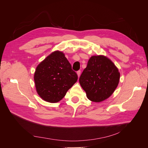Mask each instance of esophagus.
Instances as JSON below:
<instances>
[{
    "label": "esophagus",
    "mask_w": 148,
    "mask_h": 148,
    "mask_svg": "<svg viewBox=\"0 0 148 148\" xmlns=\"http://www.w3.org/2000/svg\"><path fill=\"white\" fill-rule=\"evenodd\" d=\"M77 75H78V78L79 77V76H80V75H81V71L80 70H78L77 72Z\"/></svg>",
    "instance_id": "34e87169"
}]
</instances>
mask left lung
<instances>
[{
	"instance_id": "left-lung-1",
	"label": "left lung",
	"mask_w": 148,
	"mask_h": 148,
	"mask_svg": "<svg viewBox=\"0 0 148 148\" xmlns=\"http://www.w3.org/2000/svg\"><path fill=\"white\" fill-rule=\"evenodd\" d=\"M120 72L106 56H93L80 76L79 82L89 100L100 102L107 99L117 88Z\"/></svg>"
}]
</instances>
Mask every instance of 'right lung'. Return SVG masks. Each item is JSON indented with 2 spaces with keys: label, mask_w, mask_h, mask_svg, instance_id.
<instances>
[{
  "label": "right lung",
  "mask_w": 148,
  "mask_h": 148,
  "mask_svg": "<svg viewBox=\"0 0 148 148\" xmlns=\"http://www.w3.org/2000/svg\"><path fill=\"white\" fill-rule=\"evenodd\" d=\"M78 76L71 69L63 52L56 51L37 66L34 74L38 95L48 102L56 103L65 96L77 82Z\"/></svg>",
  "instance_id": "right-lung-1"
}]
</instances>
